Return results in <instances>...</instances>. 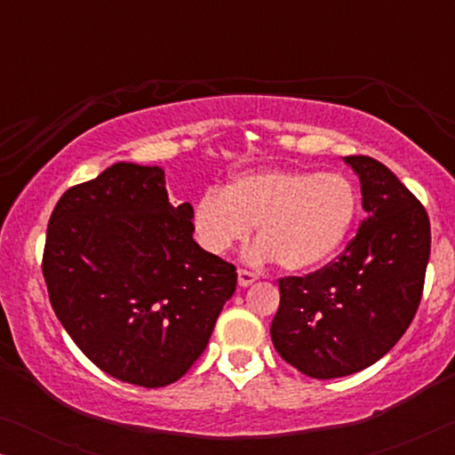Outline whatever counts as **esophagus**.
Masks as SVG:
<instances>
[{"label":"esophagus","mask_w":455,"mask_h":455,"mask_svg":"<svg viewBox=\"0 0 455 455\" xmlns=\"http://www.w3.org/2000/svg\"><path fill=\"white\" fill-rule=\"evenodd\" d=\"M257 282V273L248 271V269H238V283L240 288H246V285H251Z\"/></svg>","instance_id":"34e87169"}]
</instances>
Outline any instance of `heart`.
<instances>
[{"mask_svg":"<svg viewBox=\"0 0 455 455\" xmlns=\"http://www.w3.org/2000/svg\"><path fill=\"white\" fill-rule=\"evenodd\" d=\"M358 192L341 173L265 170L207 190L192 211L198 244L223 254L257 228L259 257L288 271L315 269L344 244L358 215Z\"/></svg>","mask_w":455,"mask_h":455,"instance_id":"1","label":"heart"}]
</instances>
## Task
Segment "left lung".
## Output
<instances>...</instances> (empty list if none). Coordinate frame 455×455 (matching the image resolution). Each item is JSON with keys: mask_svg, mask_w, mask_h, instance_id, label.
<instances>
[{"mask_svg": "<svg viewBox=\"0 0 455 455\" xmlns=\"http://www.w3.org/2000/svg\"><path fill=\"white\" fill-rule=\"evenodd\" d=\"M344 161L369 217L333 263L277 279L273 346L313 379L352 375L397 344L419 310L431 254L427 211L395 173L366 155Z\"/></svg>", "mask_w": 455, "mask_h": 455, "instance_id": "8db88e82", "label": "left lung"}]
</instances>
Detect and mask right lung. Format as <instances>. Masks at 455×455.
<instances>
[{
  "label": "right lung",
  "instance_id": "right-lung-1",
  "mask_svg": "<svg viewBox=\"0 0 455 455\" xmlns=\"http://www.w3.org/2000/svg\"><path fill=\"white\" fill-rule=\"evenodd\" d=\"M164 170L116 164L68 188L49 217L43 277L68 335L108 375L178 381L204 352L235 291V267L192 240Z\"/></svg>",
  "mask_w": 455,
  "mask_h": 455
}]
</instances>
